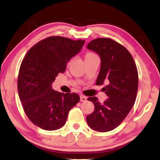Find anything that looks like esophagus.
I'll list each match as a JSON object with an SVG mask.
<instances>
[{
  "instance_id": "1",
  "label": "esophagus",
  "mask_w": 160,
  "mask_h": 160,
  "mask_svg": "<svg viewBox=\"0 0 160 160\" xmlns=\"http://www.w3.org/2000/svg\"><path fill=\"white\" fill-rule=\"evenodd\" d=\"M80 101H81V102H86V101H87V97L83 96V95H81L80 96Z\"/></svg>"
}]
</instances>
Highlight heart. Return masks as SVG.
I'll return each instance as SVG.
<instances>
[{
    "instance_id": "heart-1",
    "label": "heart",
    "mask_w": 160,
    "mask_h": 160,
    "mask_svg": "<svg viewBox=\"0 0 160 160\" xmlns=\"http://www.w3.org/2000/svg\"><path fill=\"white\" fill-rule=\"evenodd\" d=\"M94 57H97V54L95 53L92 52H87L85 54V60L89 59V58H93Z\"/></svg>"
}]
</instances>
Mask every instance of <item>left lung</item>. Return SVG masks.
Returning <instances> with one entry per match:
<instances>
[{
    "instance_id": "left-lung-1",
    "label": "left lung",
    "mask_w": 160,
    "mask_h": 160,
    "mask_svg": "<svg viewBox=\"0 0 160 160\" xmlns=\"http://www.w3.org/2000/svg\"><path fill=\"white\" fill-rule=\"evenodd\" d=\"M88 50L101 58V68L97 85L108 83L103 90L108 99L101 103L96 97L88 98L94 106L87 116L91 128L99 132L117 128L131 110L138 89V72L132 55L127 49L109 38H98L88 44Z\"/></svg>"
}]
</instances>
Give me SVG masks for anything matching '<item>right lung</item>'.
Listing matches in <instances>:
<instances>
[{
  "label": "right lung",
  "mask_w": 160,
  "mask_h": 160,
  "mask_svg": "<svg viewBox=\"0 0 160 160\" xmlns=\"http://www.w3.org/2000/svg\"><path fill=\"white\" fill-rule=\"evenodd\" d=\"M85 40L50 37L36 43L26 54L18 77V91L29 119L46 130L61 128L70 109L79 102L76 93L52 88L55 78L63 73L72 57L79 52Z\"/></svg>",
  "instance_id": "1"
}]
</instances>
